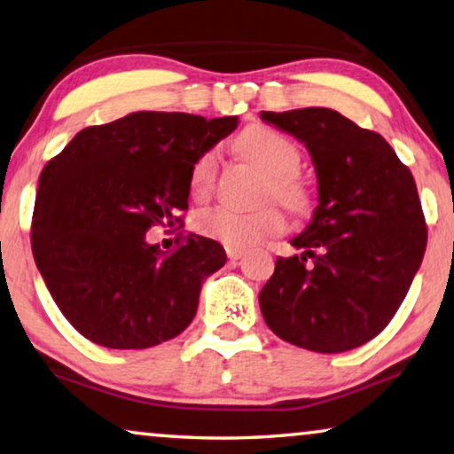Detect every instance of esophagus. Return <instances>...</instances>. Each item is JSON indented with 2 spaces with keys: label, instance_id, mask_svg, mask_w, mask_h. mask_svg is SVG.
<instances>
[{
  "label": "esophagus",
  "instance_id": "1",
  "mask_svg": "<svg viewBox=\"0 0 454 454\" xmlns=\"http://www.w3.org/2000/svg\"><path fill=\"white\" fill-rule=\"evenodd\" d=\"M226 254L230 261H240V258L244 256V250L240 248H226Z\"/></svg>",
  "mask_w": 454,
  "mask_h": 454
}]
</instances>
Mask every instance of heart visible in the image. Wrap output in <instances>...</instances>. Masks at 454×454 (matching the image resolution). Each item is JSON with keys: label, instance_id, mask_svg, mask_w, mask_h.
I'll list each match as a JSON object with an SVG mask.
<instances>
[{"label": "heart", "instance_id": "1", "mask_svg": "<svg viewBox=\"0 0 454 454\" xmlns=\"http://www.w3.org/2000/svg\"><path fill=\"white\" fill-rule=\"evenodd\" d=\"M242 151L266 174V192L283 201L291 210L305 204L303 184L294 171L301 155L294 143L270 127H253L240 137ZM218 174V151L207 149L192 165L190 192L204 198L212 192ZM285 228V215L275 206H262L256 210H234L214 207L198 218V230L206 239L224 244L226 248H250L264 236L277 234Z\"/></svg>", "mask_w": 454, "mask_h": 454}]
</instances>
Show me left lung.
Returning <instances> with one entry per match:
<instances>
[{
    "label": "left lung",
    "instance_id": "1",
    "mask_svg": "<svg viewBox=\"0 0 454 454\" xmlns=\"http://www.w3.org/2000/svg\"><path fill=\"white\" fill-rule=\"evenodd\" d=\"M297 137L317 174V207L278 256L258 301L280 340L341 354L373 340L398 311L427 250L414 177L382 135L333 109L262 111Z\"/></svg>",
    "mask_w": 454,
    "mask_h": 454
}]
</instances>
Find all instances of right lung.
Here are the masks:
<instances>
[{"mask_svg":"<svg viewBox=\"0 0 454 454\" xmlns=\"http://www.w3.org/2000/svg\"><path fill=\"white\" fill-rule=\"evenodd\" d=\"M236 127L239 117L139 111L82 129L42 169L34 261L86 340L145 349L190 325L201 283L226 262L224 248L188 234L163 253L145 234L182 222L193 161Z\"/></svg>","mask_w":454,"mask_h":454,"instance_id":"add662e5","label":"right lung"}]
</instances>
